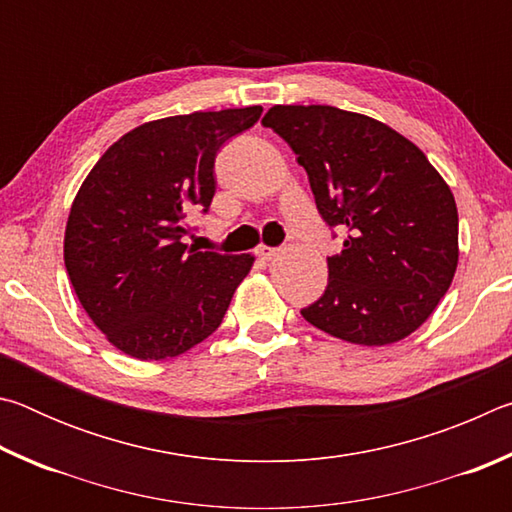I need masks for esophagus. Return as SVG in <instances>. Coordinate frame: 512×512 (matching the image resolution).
<instances>
[{"instance_id": "esophagus-1", "label": "esophagus", "mask_w": 512, "mask_h": 512, "mask_svg": "<svg viewBox=\"0 0 512 512\" xmlns=\"http://www.w3.org/2000/svg\"><path fill=\"white\" fill-rule=\"evenodd\" d=\"M257 255L262 257V259H266V262H268V259H275L277 255H280V250H277V248H268V246H259V248H257Z\"/></svg>"}]
</instances>
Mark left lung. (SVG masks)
<instances>
[{"mask_svg":"<svg viewBox=\"0 0 512 512\" xmlns=\"http://www.w3.org/2000/svg\"><path fill=\"white\" fill-rule=\"evenodd\" d=\"M262 124L287 142L316 207L345 230L323 298L302 309L336 339L381 348L413 334L458 266V210L445 178L384 121L334 106H273Z\"/></svg>","mask_w":512,"mask_h":512,"instance_id":"obj_1","label":"left lung"}]
</instances>
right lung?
<instances>
[{
	"instance_id": "add662e5",
	"label": "right lung",
	"mask_w": 512,
	"mask_h": 512,
	"mask_svg": "<svg viewBox=\"0 0 512 512\" xmlns=\"http://www.w3.org/2000/svg\"><path fill=\"white\" fill-rule=\"evenodd\" d=\"M262 106L153 119L85 176L65 225V268L83 309L128 357L162 361L205 341L255 255L189 248L187 214L216 192L214 158Z\"/></svg>"
}]
</instances>
